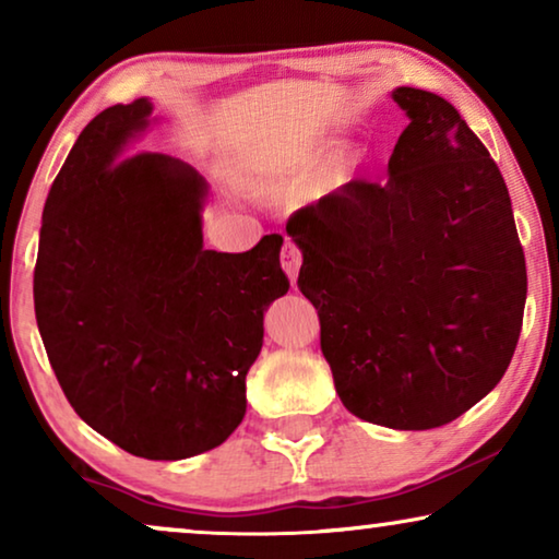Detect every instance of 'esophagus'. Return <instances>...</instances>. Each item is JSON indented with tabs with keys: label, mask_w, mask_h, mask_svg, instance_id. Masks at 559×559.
Listing matches in <instances>:
<instances>
[{
	"label": "esophagus",
	"mask_w": 559,
	"mask_h": 559,
	"mask_svg": "<svg viewBox=\"0 0 559 559\" xmlns=\"http://www.w3.org/2000/svg\"><path fill=\"white\" fill-rule=\"evenodd\" d=\"M300 264H302V254L300 249L295 247L293 241H287L285 247H282V270L287 272L289 280H297V272H300Z\"/></svg>",
	"instance_id": "1"
}]
</instances>
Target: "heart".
Listing matches in <instances>:
<instances>
[{"label":"heart","instance_id":"b5f03b06","mask_svg":"<svg viewBox=\"0 0 559 559\" xmlns=\"http://www.w3.org/2000/svg\"><path fill=\"white\" fill-rule=\"evenodd\" d=\"M361 165H364V152L361 150L341 152V155L335 157L331 165H328V170L323 175V188L325 190L346 188L348 182L356 180V175H358V170H361ZM316 175H318V157L287 159V163L270 165L266 170L254 175V180H251V188L259 190V193H266V195L285 193V190L310 186Z\"/></svg>","mask_w":559,"mask_h":559}]
</instances>
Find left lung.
Listing matches in <instances>:
<instances>
[{"label":"left lung","mask_w":559,"mask_h":559,"mask_svg":"<svg viewBox=\"0 0 559 559\" xmlns=\"http://www.w3.org/2000/svg\"><path fill=\"white\" fill-rule=\"evenodd\" d=\"M392 98L409 124L389 178L305 205L287 234L343 407L392 430H432L509 369L526 264L507 182L455 106L409 86Z\"/></svg>","instance_id":"obj_1"}]
</instances>
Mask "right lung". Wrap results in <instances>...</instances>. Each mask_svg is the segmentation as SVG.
Listing matches in <instances>:
<instances>
[{"label":"right lung","instance_id":"add662e5","mask_svg":"<svg viewBox=\"0 0 559 559\" xmlns=\"http://www.w3.org/2000/svg\"><path fill=\"white\" fill-rule=\"evenodd\" d=\"M150 124L136 98L75 140L43 209L35 318L83 423L136 457L182 461L239 427L289 280L277 234L243 254L203 247V175L163 152L127 157Z\"/></svg>","mask_w":559,"mask_h":559}]
</instances>
